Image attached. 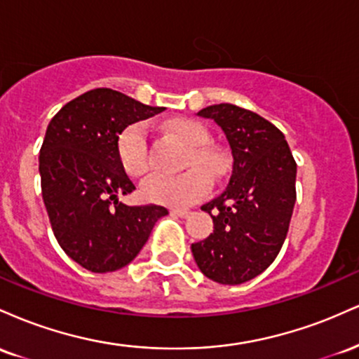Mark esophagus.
<instances>
[{
	"instance_id": "1",
	"label": "esophagus",
	"mask_w": 359,
	"mask_h": 359,
	"mask_svg": "<svg viewBox=\"0 0 359 359\" xmlns=\"http://www.w3.org/2000/svg\"><path fill=\"white\" fill-rule=\"evenodd\" d=\"M174 216H179V217H187L191 211H187V209H172L170 211Z\"/></svg>"
}]
</instances>
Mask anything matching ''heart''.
<instances>
[{"label": "heart", "instance_id": "1", "mask_svg": "<svg viewBox=\"0 0 359 359\" xmlns=\"http://www.w3.org/2000/svg\"><path fill=\"white\" fill-rule=\"evenodd\" d=\"M167 131L189 148L184 174L168 177L154 174L140 185V194L148 203L182 208L199 199L209 189V175L217 179L224 172V158L216 148L209 147V133L194 119H174L167 123ZM116 155L123 170L131 177L147 172V130L142 123L126 126L116 140Z\"/></svg>", "mask_w": 359, "mask_h": 359}]
</instances>
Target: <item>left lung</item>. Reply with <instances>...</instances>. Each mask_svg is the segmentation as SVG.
Instances as JSON below:
<instances>
[{"label":"left lung","mask_w":359,"mask_h":359,"mask_svg":"<svg viewBox=\"0 0 359 359\" xmlns=\"http://www.w3.org/2000/svg\"><path fill=\"white\" fill-rule=\"evenodd\" d=\"M221 128L233 155L228 187L204 204L214 231L191 246L197 266L222 285L258 277L277 258L295 204L297 163L269 119L221 102L201 109Z\"/></svg>","instance_id":"1"}]
</instances>
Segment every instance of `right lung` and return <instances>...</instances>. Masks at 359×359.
Returning a JSON list of instances; mask_svg holds the SVG:
<instances>
[{"mask_svg": "<svg viewBox=\"0 0 359 359\" xmlns=\"http://www.w3.org/2000/svg\"><path fill=\"white\" fill-rule=\"evenodd\" d=\"M163 109L100 88L67 102L48 123L39 156L43 203L60 248L86 270L126 266L168 214L118 197L135 191L116 155L119 133Z\"/></svg>", "mask_w": 359, "mask_h": 359, "instance_id": "obj_1", "label": "right lung"}]
</instances>
